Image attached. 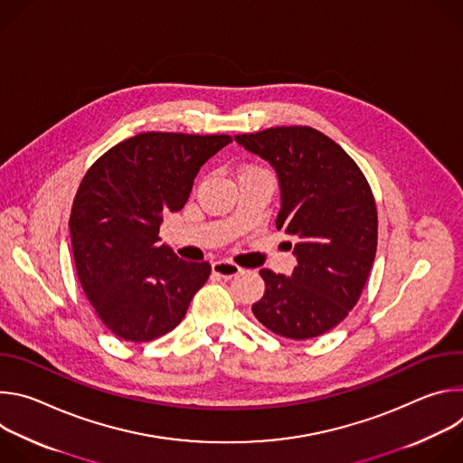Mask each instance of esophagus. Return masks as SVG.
I'll list each match as a JSON object with an SVG mask.
<instances>
[{"mask_svg":"<svg viewBox=\"0 0 463 463\" xmlns=\"http://www.w3.org/2000/svg\"><path fill=\"white\" fill-rule=\"evenodd\" d=\"M213 273H214L216 277H220V279L229 280V279L236 277L238 273H241V269L236 266V263H232V261L220 260V261H214V263H213Z\"/></svg>","mask_w":463,"mask_h":463,"instance_id":"esophagus-1","label":"esophagus"}]
</instances>
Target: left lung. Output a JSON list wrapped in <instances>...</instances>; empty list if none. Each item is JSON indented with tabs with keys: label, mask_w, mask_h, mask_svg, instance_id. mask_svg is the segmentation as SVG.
<instances>
[{
	"label": "left lung",
	"mask_w": 463,
	"mask_h": 463,
	"mask_svg": "<svg viewBox=\"0 0 463 463\" xmlns=\"http://www.w3.org/2000/svg\"><path fill=\"white\" fill-rule=\"evenodd\" d=\"M234 139L275 168L277 229L297 240L291 277L260 271L266 293L252 313L277 335L318 337L348 317L368 280L377 249L372 188L355 161L315 128L279 126Z\"/></svg>",
	"instance_id": "1"
}]
</instances>
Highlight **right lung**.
<instances>
[{"instance_id": "add662e5", "label": "right lung", "mask_w": 463, "mask_h": 463, "mask_svg": "<svg viewBox=\"0 0 463 463\" xmlns=\"http://www.w3.org/2000/svg\"><path fill=\"white\" fill-rule=\"evenodd\" d=\"M232 139L145 131L86 172L70 232L80 286L118 339L148 343L183 320L211 263L184 261L159 245L165 213L184 207L200 168Z\"/></svg>"}]
</instances>
